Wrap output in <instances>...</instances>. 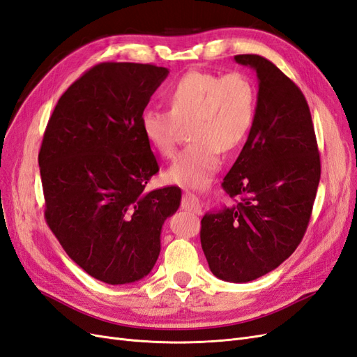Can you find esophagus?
<instances>
[{"mask_svg":"<svg viewBox=\"0 0 357 357\" xmlns=\"http://www.w3.org/2000/svg\"><path fill=\"white\" fill-rule=\"evenodd\" d=\"M181 207L195 214H201V204L198 198L195 195H192V193H185V195H183Z\"/></svg>","mask_w":357,"mask_h":357,"instance_id":"obj_1","label":"esophagus"}]
</instances>
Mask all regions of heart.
Here are the masks:
<instances>
[{"mask_svg":"<svg viewBox=\"0 0 357 357\" xmlns=\"http://www.w3.org/2000/svg\"><path fill=\"white\" fill-rule=\"evenodd\" d=\"M168 110L147 109L139 126L149 146L164 158L176 153L181 123L193 139L167 171V180L181 188L202 189L220 168L223 152L240 146L256 116V89L241 73L189 71L165 93Z\"/></svg>","mask_w":357,"mask_h":357,"instance_id":"heart-1","label":"heart"}]
</instances>
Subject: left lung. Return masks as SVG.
<instances>
[{
	"label": "left lung",
	"instance_id": "obj_1",
	"mask_svg": "<svg viewBox=\"0 0 357 357\" xmlns=\"http://www.w3.org/2000/svg\"><path fill=\"white\" fill-rule=\"evenodd\" d=\"M257 77L256 116L247 142L223 178L232 207L201 220V245L210 271L247 283L273 271L296 250L311 218L320 181V156L304 93L271 61L236 55Z\"/></svg>",
	"mask_w": 357,
	"mask_h": 357
}]
</instances>
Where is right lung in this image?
<instances>
[{
    "label": "right lung",
    "mask_w": 357,
    "mask_h": 357,
    "mask_svg": "<svg viewBox=\"0 0 357 357\" xmlns=\"http://www.w3.org/2000/svg\"><path fill=\"white\" fill-rule=\"evenodd\" d=\"M168 68L104 62L86 71L49 119L38 165L45 218L63 250L107 284L138 282L160 252L181 190L146 192L159 171L139 117Z\"/></svg>",
    "instance_id": "add662e5"
}]
</instances>
